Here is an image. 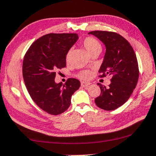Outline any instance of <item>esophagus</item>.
I'll use <instances>...</instances> for the list:
<instances>
[{
  "label": "esophagus",
  "instance_id": "1",
  "mask_svg": "<svg viewBox=\"0 0 156 156\" xmlns=\"http://www.w3.org/2000/svg\"><path fill=\"white\" fill-rule=\"evenodd\" d=\"M89 85H90V83H88V82H84V81H82L81 82V86H82V87H87V86H88Z\"/></svg>",
  "mask_w": 156,
  "mask_h": 156
}]
</instances>
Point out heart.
Wrapping results in <instances>:
<instances>
[{"mask_svg":"<svg viewBox=\"0 0 156 156\" xmlns=\"http://www.w3.org/2000/svg\"><path fill=\"white\" fill-rule=\"evenodd\" d=\"M83 45L86 48L89 55L93 53V52L101 51V48H102L99 41L94 38H92V37H88V38H85L83 42ZM70 53V52L69 51L67 53V55H66V60L67 61L69 59ZM91 76H92V73L89 71V70H84V71L80 72L79 73V76L80 78L85 80L89 79Z\"/></svg>","mask_w":156,"mask_h":156,"instance_id":"b5f03b06","label":"heart"}]
</instances>
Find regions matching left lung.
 Instances as JSON below:
<instances>
[{"mask_svg":"<svg viewBox=\"0 0 156 156\" xmlns=\"http://www.w3.org/2000/svg\"><path fill=\"white\" fill-rule=\"evenodd\" d=\"M105 46V53L98 71L101 77L112 76L108 88L98 83L101 93L95 99L98 107L113 111L123 105L136 88L139 77L136 53L128 41L120 35L109 31L89 32Z\"/></svg>","mask_w":156,"mask_h":156,"instance_id":"left-lung-1","label":"left lung"}]
</instances>
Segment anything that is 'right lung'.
I'll list each match as a JSON object with an SVG mask.
<instances>
[{
  "label": "right lung",
  "mask_w": 156,
  "mask_h": 156,
  "mask_svg": "<svg viewBox=\"0 0 156 156\" xmlns=\"http://www.w3.org/2000/svg\"><path fill=\"white\" fill-rule=\"evenodd\" d=\"M78 39L76 33H49L30 45L23 62V77L31 98L51 115L65 112L80 86L76 78L55 82V72L66 66V55Z\"/></svg>",
  "instance_id": "obj_1"
}]
</instances>
